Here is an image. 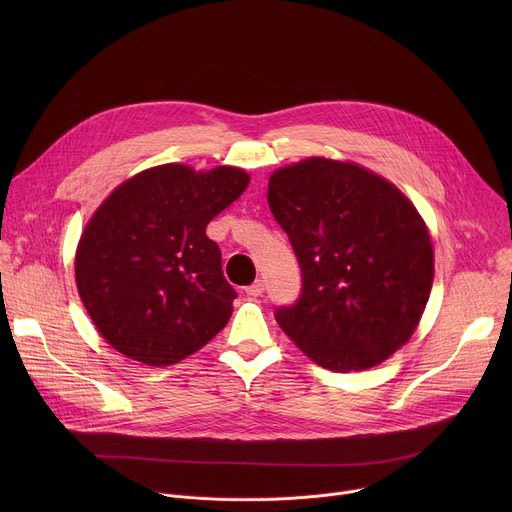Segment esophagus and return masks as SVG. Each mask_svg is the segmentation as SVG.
<instances>
[{"mask_svg": "<svg viewBox=\"0 0 512 512\" xmlns=\"http://www.w3.org/2000/svg\"><path fill=\"white\" fill-rule=\"evenodd\" d=\"M247 296H251V298H259V296H263V291H265V283L261 281V279H257L253 285H249L247 289Z\"/></svg>", "mask_w": 512, "mask_h": 512, "instance_id": "34e87169", "label": "esophagus"}]
</instances>
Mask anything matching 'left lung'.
Instances as JSON below:
<instances>
[{
    "instance_id": "1",
    "label": "left lung",
    "mask_w": 512,
    "mask_h": 512,
    "mask_svg": "<svg viewBox=\"0 0 512 512\" xmlns=\"http://www.w3.org/2000/svg\"><path fill=\"white\" fill-rule=\"evenodd\" d=\"M267 200L304 291L277 324L334 373L367 371L409 342L433 285V245L415 204L354 162L306 158L269 176Z\"/></svg>"
}]
</instances>
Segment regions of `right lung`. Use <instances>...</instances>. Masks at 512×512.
<instances>
[{"mask_svg":"<svg viewBox=\"0 0 512 512\" xmlns=\"http://www.w3.org/2000/svg\"><path fill=\"white\" fill-rule=\"evenodd\" d=\"M249 182L235 166L172 162L127 178L101 202L79 239L75 279L111 348L170 367L227 326L237 294L206 227Z\"/></svg>","mask_w":512,"mask_h":512,"instance_id":"add662e5","label":"right lung"}]
</instances>
